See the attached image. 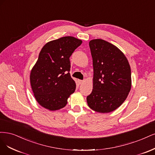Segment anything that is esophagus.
<instances>
[{"mask_svg":"<svg viewBox=\"0 0 155 155\" xmlns=\"http://www.w3.org/2000/svg\"><path fill=\"white\" fill-rule=\"evenodd\" d=\"M78 84H82L84 83V81H81V80H79V81H78Z\"/></svg>","mask_w":155,"mask_h":155,"instance_id":"1","label":"esophagus"}]
</instances>
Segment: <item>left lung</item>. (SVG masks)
<instances>
[{
    "label": "left lung",
    "mask_w": 155,
    "mask_h": 155,
    "mask_svg": "<svg viewBox=\"0 0 155 155\" xmlns=\"http://www.w3.org/2000/svg\"><path fill=\"white\" fill-rule=\"evenodd\" d=\"M93 58V90L87 97L93 111L107 113L126 101L131 88V68L125 54L102 39L89 43Z\"/></svg>",
    "instance_id": "left-lung-1"
}]
</instances>
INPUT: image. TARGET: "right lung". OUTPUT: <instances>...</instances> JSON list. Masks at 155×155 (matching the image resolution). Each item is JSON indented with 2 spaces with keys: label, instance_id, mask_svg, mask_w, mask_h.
<instances>
[{
  "label": "right lung",
  "instance_id": "obj_1",
  "mask_svg": "<svg viewBox=\"0 0 155 155\" xmlns=\"http://www.w3.org/2000/svg\"><path fill=\"white\" fill-rule=\"evenodd\" d=\"M82 43L73 37H64L48 42L42 48L30 73L34 97L42 107L56 111L66 106L76 89L69 73V57Z\"/></svg>",
  "mask_w": 155,
  "mask_h": 155
}]
</instances>
